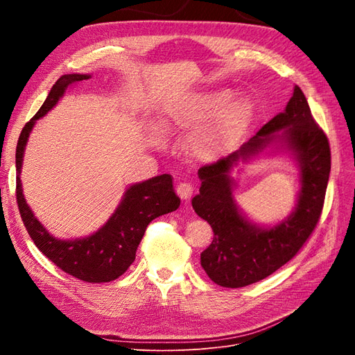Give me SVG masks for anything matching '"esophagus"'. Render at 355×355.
I'll list each match as a JSON object with an SVG mask.
<instances>
[{"instance_id":"esophagus-1","label":"esophagus","mask_w":355,"mask_h":355,"mask_svg":"<svg viewBox=\"0 0 355 355\" xmlns=\"http://www.w3.org/2000/svg\"><path fill=\"white\" fill-rule=\"evenodd\" d=\"M193 191H194V187L190 182H180L177 185V194L184 201H187L193 196Z\"/></svg>"}]
</instances>
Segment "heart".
Instances as JSON below:
<instances>
[{
    "mask_svg": "<svg viewBox=\"0 0 355 355\" xmlns=\"http://www.w3.org/2000/svg\"><path fill=\"white\" fill-rule=\"evenodd\" d=\"M229 89H217L165 101L158 110L157 130L162 137H181L191 132L184 142L190 159L211 164L225 157L248 130L254 107L248 98H234ZM149 134L154 145L161 139Z\"/></svg>",
    "mask_w": 355,
    "mask_h": 355,
    "instance_id": "heart-1",
    "label": "heart"
}]
</instances>
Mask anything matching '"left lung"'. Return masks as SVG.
Masks as SVG:
<instances>
[{
  "mask_svg": "<svg viewBox=\"0 0 355 355\" xmlns=\"http://www.w3.org/2000/svg\"><path fill=\"white\" fill-rule=\"evenodd\" d=\"M286 152L300 170V190L293 213L270 227L250 220L236 206L231 171L239 162ZM331 171V151L324 130L312 118L300 86L281 114L273 116L239 151L201 166L194 211L213 229L211 245L200 256L211 281L243 288L262 281L300 252L320 220Z\"/></svg>",
  "mask_w": 355,
  "mask_h": 355,
  "instance_id": "obj_1",
  "label": "left lung"
}]
</instances>
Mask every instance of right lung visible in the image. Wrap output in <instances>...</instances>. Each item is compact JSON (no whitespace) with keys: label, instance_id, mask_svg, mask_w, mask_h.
Segmentation results:
<instances>
[{"label":"right lung","instance_id":"1","mask_svg":"<svg viewBox=\"0 0 355 355\" xmlns=\"http://www.w3.org/2000/svg\"><path fill=\"white\" fill-rule=\"evenodd\" d=\"M90 78L92 74L83 73L63 74L53 85L40 110L23 128L15 153L17 202L30 237L46 257L55 266L80 281L102 284L115 281L126 272L135 260L137 249L146 226L154 218L175 211L180 207V198L174 193L170 174L130 184L125 190L116 210L102 227L86 237L70 240L58 239L50 234L34 216L24 198L20 178L31 130L37 121L59 103L69 87Z\"/></svg>","mask_w":355,"mask_h":355}]
</instances>
